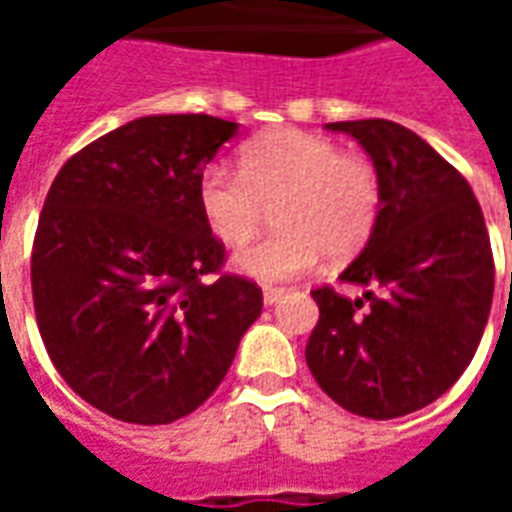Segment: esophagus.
<instances>
[{"instance_id":"obj_1","label":"esophagus","mask_w":512,"mask_h":512,"mask_svg":"<svg viewBox=\"0 0 512 512\" xmlns=\"http://www.w3.org/2000/svg\"><path fill=\"white\" fill-rule=\"evenodd\" d=\"M282 296H285V290L282 288H263V301H266V304H277Z\"/></svg>"}]
</instances>
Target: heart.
<instances>
[{"instance_id": "1", "label": "heart", "mask_w": 512, "mask_h": 512, "mask_svg": "<svg viewBox=\"0 0 512 512\" xmlns=\"http://www.w3.org/2000/svg\"><path fill=\"white\" fill-rule=\"evenodd\" d=\"M197 202L211 233L227 246L246 244L277 205V233L238 252L246 277L293 279L323 255L343 263L359 255L381 213V180L365 156L332 139L277 128L246 142L241 169L208 164Z\"/></svg>"}]
</instances>
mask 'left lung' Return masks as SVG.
<instances>
[{
	"label": "left lung",
	"instance_id": "8db88e82",
	"mask_svg": "<svg viewBox=\"0 0 512 512\" xmlns=\"http://www.w3.org/2000/svg\"><path fill=\"white\" fill-rule=\"evenodd\" d=\"M365 147L381 180L370 241L340 279L365 299L312 290L321 310L307 367L345 411L406 417L450 389L488 323L494 255L480 202L450 161L392 120L329 123Z\"/></svg>",
	"mask_w": 512,
	"mask_h": 512
}]
</instances>
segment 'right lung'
Instances as JSON below:
<instances>
[{
	"mask_svg": "<svg viewBox=\"0 0 512 512\" xmlns=\"http://www.w3.org/2000/svg\"><path fill=\"white\" fill-rule=\"evenodd\" d=\"M238 123L150 115L71 156L32 244L40 337L68 386L134 425H167L222 384L263 310L252 279L222 274L197 183Z\"/></svg>",
	"mask_w": 512,
	"mask_h": 512,
	"instance_id": "right-lung-1",
	"label": "right lung"
}]
</instances>
